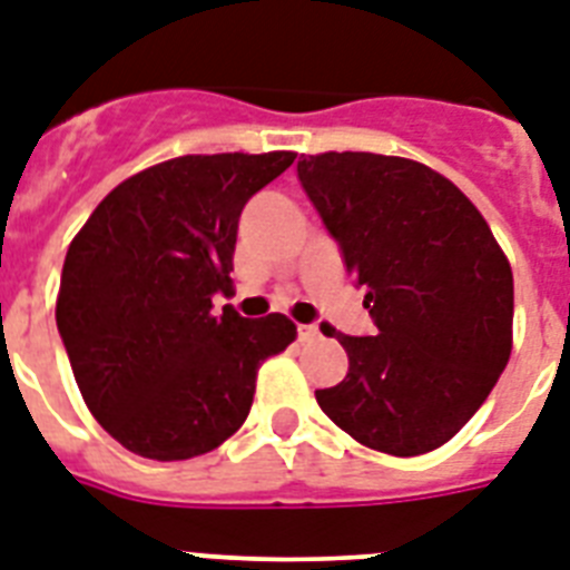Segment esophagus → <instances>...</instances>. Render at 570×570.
<instances>
[{
  "label": "esophagus",
  "instance_id": "esophagus-1",
  "mask_svg": "<svg viewBox=\"0 0 570 570\" xmlns=\"http://www.w3.org/2000/svg\"><path fill=\"white\" fill-rule=\"evenodd\" d=\"M322 336V331H318V325H298V340L301 342H313Z\"/></svg>",
  "mask_w": 570,
  "mask_h": 570
}]
</instances>
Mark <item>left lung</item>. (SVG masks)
Wrapping results in <instances>:
<instances>
[{
	"mask_svg": "<svg viewBox=\"0 0 570 570\" xmlns=\"http://www.w3.org/2000/svg\"><path fill=\"white\" fill-rule=\"evenodd\" d=\"M298 180L377 327L336 336L348 374L316 390L322 413L392 456L445 445L510 360V261L478 207L424 164L325 151L301 155Z\"/></svg>",
	"mask_w": 570,
	"mask_h": 570,
	"instance_id": "left-lung-1",
	"label": "left lung"
}]
</instances>
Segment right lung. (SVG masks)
<instances>
[{
    "instance_id": "right-lung-1",
    "label": "right lung",
    "mask_w": 570,
    "mask_h": 570,
    "mask_svg": "<svg viewBox=\"0 0 570 570\" xmlns=\"http://www.w3.org/2000/svg\"><path fill=\"white\" fill-rule=\"evenodd\" d=\"M293 151L184 155L101 198L63 261L58 333L85 404L146 460L202 456L248 419L257 368L298 336L281 313L243 318L230 295L245 202Z\"/></svg>"
}]
</instances>
